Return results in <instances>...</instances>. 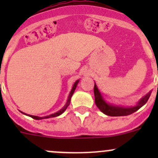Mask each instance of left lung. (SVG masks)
I'll use <instances>...</instances> for the list:
<instances>
[{"mask_svg":"<svg viewBox=\"0 0 158 158\" xmlns=\"http://www.w3.org/2000/svg\"><path fill=\"white\" fill-rule=\"evenodd\" d=\"M158 86V85H157ZM151 94V91H150L148 94H146L144 97L141 98L138 102L136 105L131 106H119V105H114L113 103H110L106 101L103 97L102 94L97 87L95 82L94 86V95H95V102L98 109L104 113L106 115L109 116H125L129 115L132 113L138 111L140 108L142 107L144 105L146 104Z\"/></svg>","mask_w":158,"mask_h":158,"instance_id":"8db88e82","label":"left lung"}]
</instances>
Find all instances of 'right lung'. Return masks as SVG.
I'll list each match as a JSON object with an SVG mask.
<instances>
[{
  "label": "right lung",
  "mask_w": 158,
  "mask_h": 158,
  "mask_svg": "<svg viewBox=\"0 0 158 158\" xmlns=\"http://www.w3.org/2000/svg\"><path fill=\"white\" fill-rule=\"evenodd\" d=\"M79 79H78V80H76V82H75V83L73 84V88H72L71 91H70V93H69V97H68V99H67V102H66V105H65V106H63V107L62 108V109H60V111H57V112L53 113V114H49V115H47V116H44V117H39V116H35V115H31V114H26V113H23V111H20V112L23 113V114H26V115L30 116V117H31L32 118L36 119V120H41V119L49 118H54V117H57V116L60 115V114H62L63 112H64L65 111H66V109H67L68 106H69L70 101H71V98H72V96H73V93H74L75 90H76V86H77V85H78V83H79Z\"/></svg>",
  "instance_id": "add662e5"
}]
</instances>
